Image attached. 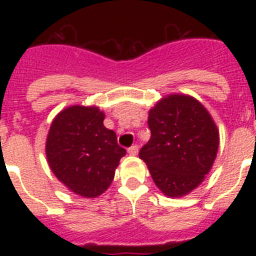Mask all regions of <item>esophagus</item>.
<instances>
[{
	"label": "esophagus",
	"mask_w": 256,
	"mask_h": 256,
	"mask_svg": "<svg viewBox=\"0 0 256 256\" xmlns=\"http://www.w3.org/2000/svg\"><path fill=\"white\" fill-rule=\"evenodd\" d=\"M128 152H130V155H137V154H138V146H137V144L130 146V148H128Z\"/></svg>",
	"instance_id": "34e87169"
}]
</instances>
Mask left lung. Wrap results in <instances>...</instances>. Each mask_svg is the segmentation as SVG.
Here are the masks:
<instances>
[{
  "label": "left lung",
  "mask_w": 256,
  "mask_h": 256,
  "mask_svg": "<svg viewBox=\"0 0 256 256\" xmlns=\"http://www.w3.org/2000/svg\"><path fill=\"white\" fill-rule=\"evenodd\" d=\"M151 138L140 151L164 195L180 198L204 180L216 158L219 132L209 112L187 94L164 97L148 112Z\"/></svg>",
  "instance_id": "8db88e82"
}]
</instances>
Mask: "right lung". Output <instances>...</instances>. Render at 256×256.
<instances>
[{"label":"right lung","instance_id":"add662e5","mask_svg":"<svg viewBox=\"0 0 256 256\" xmlns=\"http://www.w3.org/2000/svg\"><path fill=\"white\" fill-rule=\"evenodd\" d=\"M104 119L105 114L96 106H70L56 115L47 136L50 168L70 191L83 198L104 194L126 155Z\"/></svg>","mask_w":256,"mask_h":256}]
</instances>
